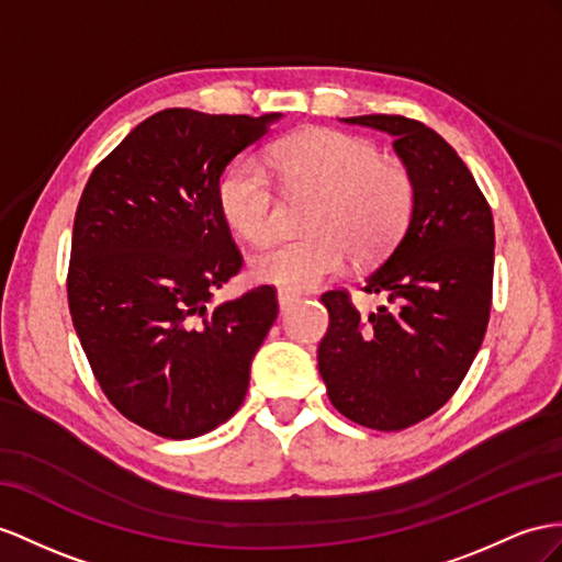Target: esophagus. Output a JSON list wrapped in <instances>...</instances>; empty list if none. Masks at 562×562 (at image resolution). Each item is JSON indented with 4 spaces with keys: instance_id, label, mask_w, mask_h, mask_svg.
I'll list each match as a JSON object with an SVG mask.
<instances>
[{
    "instance_id": "34e87169",
    "label": "esophagus",
    "mask_w": 562,
    "mask_h": 562,
    "mask_svg": "<svg viewBox=\"0 0 562 562\" xmlns=\"http://www.w3.org/2000/svg\"><path fill=\"white\" fill-rule=\"evenodd\" d=\"M301 299V294L299 292H292V290H280L278 292V304H280V311L284 313V311H290L296 301Z\"/></svg>"
}]
</instances>
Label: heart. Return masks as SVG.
Listing matches in <instances>:
<instances>
[{"label": "heart", "mask_w": 562, "mask_h": 562, "mask_svg": "<svg viewBox=\"0 0 562 562\" xmlns=\"http://www.w3.org/2000/svg\"><path fill=\"white\" fill-rule=\"evenodd\" d=\"M270 166L290 192H315L311 233L284 237L251 258V276L282 290H311L347 263L384 254L411 218L415 184L408 168L380 156L370 139L339 131L286 137L270 151ZM225 221L254 244L272 237L280 194L268 168L254 156L237 158L218 184Z\"/></svg>", "instance_id": "1"}]
</instances>
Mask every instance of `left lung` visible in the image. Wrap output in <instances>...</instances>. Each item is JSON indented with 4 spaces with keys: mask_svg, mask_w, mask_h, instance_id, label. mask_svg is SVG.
I'll return each instance as SVG.
<instances>
[{
    "mask_svg": "<svg viewBox=\"0 0 562 562\" xmlns=\"http://www.w3.org/2000/svg\"><path fill=\"white\" fill-rule=\"evenodd\" d=\"M349 125L394 137L415 184L406 233L361 290L386 306L363 318L347 290L321 296L329 327L318 370L333 406L358 425L398 431L437 413L468 375L486 333L494 284V218L456 149L406 116Z\"/></svg>",
    "mask_w": 562,
    "mask_h": 562,
    "instance_id": "left-lung-1",
    "label": "left lung"
}]
</instances>
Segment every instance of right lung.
I'll use <instances>...</instances> for the list:
<instances>
[{
    "instance_id": "obj_1",
    "label": "right lung",
    "mask_w": 562,
    "mask_h": 562,
    "mask_svg": "<svg viewBox=\"0 0 562 562\" xmlns=\"http://www.w3.org/2000/svg\"><path fill=\"white\" fill-rule=\"evenodd\" d=\"M278 119L158 111L82 190L70 318L113 408L158 437L194 439L233 418L278 318L272 284L211 304L244 263L218 204L221 176Z\"/></svg>"
}]
</instances>
